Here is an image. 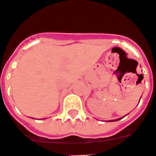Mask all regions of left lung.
Masks as SVG:
<instances>
[{"mask_svg":"<svg viewBox=\"0 0 156 156\" xmlns=\"http://www.w3.org/2000/svg\"><path fill=\"white\" fill-rule=\"evenodd\" d=\"M122 118H118V119H116V120H111V121H107V122H116V121H118V120H120V119H122Z\"/></svg>","mask_w":156,"mask_h":156,"instance_id":"left-lung-1","label":"left lung"}]
</instances>
